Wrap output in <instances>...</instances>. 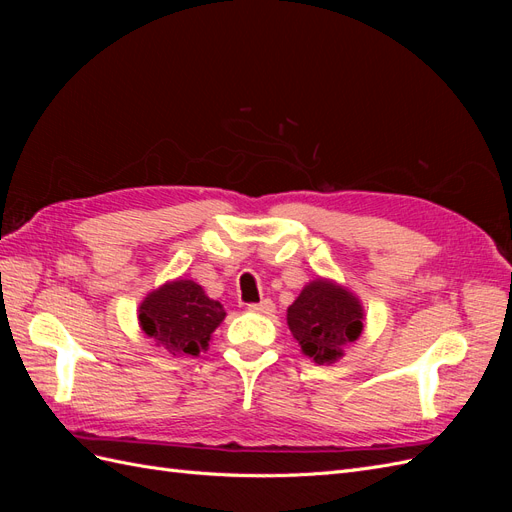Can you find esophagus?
Returning a JSON list of instances; mask_svg holds the SVG:
<instances>
[{"instance_id": "esophagus-1", "label": "esophagus", "mask_w": 512, "mask_h": 512, "mask_svg": "<svg viewBox=\"0 0 512 512\" xmlns=\"http://www.w3.org/2000/svg\"><path fill=\"white\" fill-rule=\"evenodd\" d=\"M247 309H250V312H254V314H271V312H275V303L271 299H265L260 303L247 305Z\"/></svg>"}]
</instances>
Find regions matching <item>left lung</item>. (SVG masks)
<instances>
[{
  "mask_svg": "<svg viewBox=\"0 0 512 512\" xmlns=\"http://www.w3.org/2000/svg\"><path fill=\"white\" fill-rule=\"evenodd\" d=\"M363 305L331 280L309 282L288 307V327L301 350L318 365L333 363L363 331Z\"/></svg>",
  "mask_w": 512,
  "mask_h": 512,
  "instance_id": "obj_1",
  "label": "left lung"
}]
</instances>
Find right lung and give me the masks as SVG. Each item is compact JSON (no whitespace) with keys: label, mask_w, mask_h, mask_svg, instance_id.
Wrapping results in <instances>:
<instances>
[{"label":"right lung","mask_w":512,"mask_h":512,"mask_svg":"<svg viewBox=\"0 0 512 512\" xmlns=\"http://www.w3.org/2000/svg\"><path fill=\"white\" fill-rule=\"evenodd\" d=\"M226 312L220 301L209 299L203 286L175 280L149 292L138 307V324L158 346L173 354L198 356L207 350L211 333Z\"/></svg>","instance_id":"right-lung-1"}]
</instances>
